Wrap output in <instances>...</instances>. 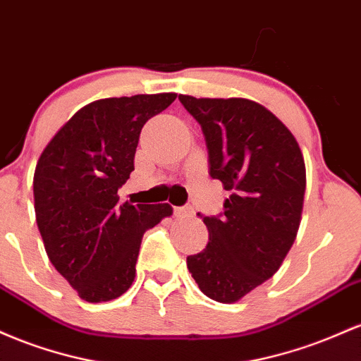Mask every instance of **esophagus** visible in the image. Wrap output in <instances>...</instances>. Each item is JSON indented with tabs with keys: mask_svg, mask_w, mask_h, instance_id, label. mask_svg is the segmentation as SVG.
<instances>
[{
	"mask_svg": "<svg viewBox=\"0 0 361 361\" xmlns=\"http://www.w3.org/2000/svg\"><path fill=\"white\" fill-rule=\"evenodd\" d=\"M176 216L177 218H189L194 214V208L192 206H180V208H176Z\"/></svg>",
	"mask_w": 361,
	"mask_h": 361,
	"instance_id": "1",
	"label": "esophagus"
}]
</instances>
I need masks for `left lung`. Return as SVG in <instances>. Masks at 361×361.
Listing matches in <instances>:
<instances>
[{"label":"left lung","mask_w":361,"mask_h":361,"mask_svg":"<svg viewBox=\"0 0 361 361\" xmlns=\"http://www.w3.org/2000/svg\"><path fill=\"white\" fill-rule=\"evenodd\" d=\"M179 100L202 129L209 176L232 192L218 216L197 213L209 242L188 256V269L206 297L233 303L273 276L293 245L305 161L288 128L252 100Z\"/></svg>","instance_id":"left-lung-1"}]
</instances>
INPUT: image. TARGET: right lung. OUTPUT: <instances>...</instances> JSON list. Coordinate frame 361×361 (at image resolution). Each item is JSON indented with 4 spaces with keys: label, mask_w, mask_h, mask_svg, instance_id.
Segmentation results:
<instances>
[{
    "label": "right lung",
    "mask_w": 361,
    "mask_h": 361,
    "mask_svg": "<svg viewBox=\"0 0 361 361\" xmlns=\"http://www.w3.org/2000/svg\"><path fill=\"white\" fill-rule=\"evenodd\" d=\"M176 93L112 97L85 105L56 133L34 173L35 218L58 273L83 300L121 297L135 281L141 238L167 204H119L141 128Z\"/></svg>",
    "instance_id": "right-lung-1"
}]
</instances>
